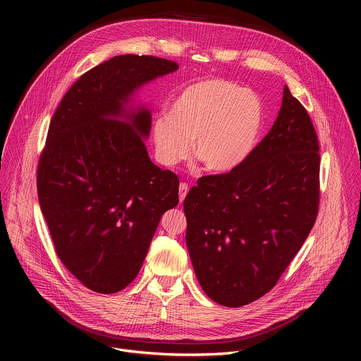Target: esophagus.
<instances>
[{"label": "esophagus", "instance_id": "esophagus-1", "mask_svg": "<svg viewBox=\"0 0 361 361\" xmlns=\"http://www.w3.org/2000/svg\"><path fill=\"white\" fill-rule=\"evenodd\" d=\"M188 192V184L187 183H180V187H178V194H180V202L184 201L185 195Z\"/></svg>", "mask_w": 361, "mask_h": 361}]
</instances>
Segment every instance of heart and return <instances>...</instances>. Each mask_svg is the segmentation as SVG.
Listing matches in <instances>:
<instances>
[{"label": "heart", "instance_id": "obj_1", "mask_svg": "<svg viewBox=\"0 0 361 361\" xmlns=\"http://www.w3.org/2000/svg\"><path fill=\"white\" fill-rule=\"evenodd\" d=\"M263 124V104L254 91L226 78H209L185 87L170 114L152 121L151 137L157 160L176 166L194 156L216 174L241 166L252 151Z\"/></svg>", "mask_w": 361, "mask_h": 361}]
</instances>
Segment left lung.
<instances>
[{
	"mask_svg": "<svg viewBox=\"0 0 361 361\" xmlns=\"http://www.w3.org/2000/svg\"><path fill=\"white\" fill-rule=\"evenodd\" d=\"M319 149L310 116L284 85L277 120L245 161L188 191L185 243L212 300L241 307L277 284L317 219Z\"/></svg>",
	"mask_w": 361,
	"mask_h": 361,
	"instance_id": "1",
	"label": "left lung"
}]
</instances>
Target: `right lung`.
Listing matches in <instances>:
<instances>
[{"label": "right lung", "mask_w": 361, "mask_h": 361, "mask_svg": "<svg viewBox=\"0 0 361 361\" xmlns=\"http://www.w3.org/2000/svg\"><path fill=\"white\" fill-rule=\"evenodd\" d=\"M178 70L151 56H117L82 74L51 118L37 190L56 252L87 288L111 294L138 274L178 177L152 164L151 114L134 92Z\"/></svg>", "instance_id": "add662e5"}]
</instances>
